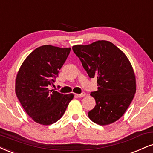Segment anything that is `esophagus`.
Returning a JSON list of instances; mask_svg holds the SVG:
<instances>
[{"label":"esophagus","mask_w":153,"mask_h":153,"mask_svg":"<svg viewBox=\"0 0 153 153\" xmlns=\"http://www.w3.org/2000/svg\"><path fill=\"white\" fill-rule=\"evenodd\" d=\"M86 95L85 92H82V93H81L79 94H76V97H79V98H81V97H84V96Z\"/></svg>","instance_id":"obj_1"}]
</instances>
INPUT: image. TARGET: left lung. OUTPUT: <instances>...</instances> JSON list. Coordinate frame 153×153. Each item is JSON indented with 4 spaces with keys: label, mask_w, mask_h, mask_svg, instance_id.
I'll list each match as a JSON object with an SVG mask.
<instances>
[{
    "label": "left lung",
    "mask_w": 153,
    "mask_h": 153,
    "mask_svg": "<svg viewBox=\"0 0 153 153\" xmlns=\"http://www.w3.org/2000/svg\"><path fill=\"white\" fill-rule=\"evenodd\" d=\"M72 50L88 76L97 78L98 90L91 93L97 105L88 112L89 118L101 126L116 121L128 108L136 91L131 62L119 48L108 41L74 45Z\"/></svg>",
    "instance_id": "1"
}]
</instances>
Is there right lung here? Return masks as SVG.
<instances>
[{"mask_svg": "<svg viewBox=\"0 0 153 153\" xmlns=\"http://www.w3.org/2000/svg\"><path fill=\"white\" fill-rule=\"evenodd\" d=\"M70 50L52 45L39 47L19 69L16 80L17 97L28 116L37 123L48 126L57 121L73 99V94L64 95L49 88Z\"/></svg>", "mask_w": 153, "mask_h": 153, "instance_id": "add662e5", "label": "right lung"}]
</instances>
